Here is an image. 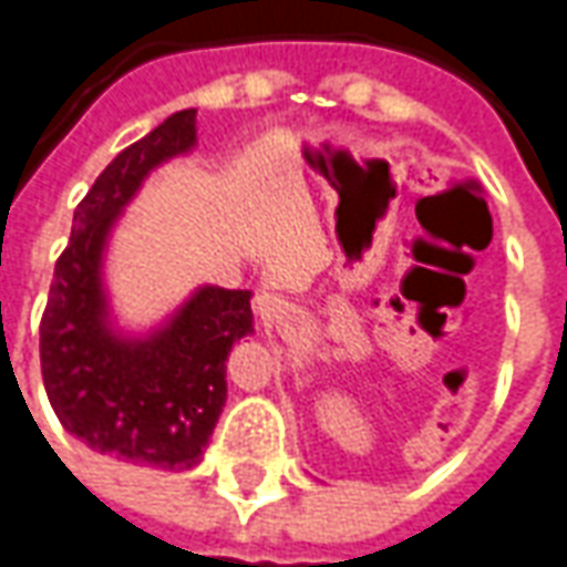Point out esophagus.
I'll return each instance as SVG.
<instances>
[{
    "instance_id": "esophagus-1",
    "label": "esophagus",
    "mask_w": 567,
    "mask_h": 567,
    "mask_svg": "<svg viewBox=\"0 0 567 567\" xmlns=\"http://www.w3.org/2000/svg\"><path fill=\"white\" fill-rule=\"evenodd\" d=\"M254 310L264 316V319H269V316L279 313V298H276L272 291H260V295L254 298Z\"/></svg>"
}]
</instances>
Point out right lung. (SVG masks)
Returning <instances> with one entry per match:
<instances>
[{
    "instance_id": "obj_1",
    "label": "right lung",
    "mask_w": 567,
    "mask_h": 567,
    "mask_svg": "<svg viewBox=\"0 0 567 567\" xmlns=\"http://www.w3.org/2000/svg\"><path fill=\"white\" fill-rule=\"evenodd\" d=\"M195 107L123 148L73 210L40 326L42 384L76 441L117 460L188 472L226 403V360L254 332L251 291L198 285L152 329H123L105 285L111 233L142 183L198 145Z\"/></svg>"
}]
</instances>
